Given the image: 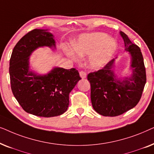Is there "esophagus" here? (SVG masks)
Segmentation results:
<instances>
[{
  "mask_svg": "<svg viewBox=\"0 0 154 154\" xmlns=\"http://www.w3.org/2000/svg\"><path fill=\"white\" fill-rule=\"evenodd\" d=\"M80 73V76H81V79H85L86 76H87V74H86L85 72H84V71H81V72L79 73Z\"/></svg>",
  "mask_w": 154,
  "mask_h": 154,
  "instance_id": "1",
  "label": "esophagus"
}]
</instances>
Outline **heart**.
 <instances>
[{
  "label": "heart",
  "instance_id": "obj_1",
  "mask_svg": "<svg viewBox=\"0 0 154 154\" xmlns=\"http://www.w3.org/2000/svg\"><path fill=\"white\" fill-rule=\"evenodd\" d=\"M117 50V43L105 33L93 32L84 33L73 45V49L66 48L65 53L71 60L88 55L87 64L91 69L97 70L110 62Z\"/></svg>",
  "mask_w": 154,
  "mask_h": 154
}]
</instances>
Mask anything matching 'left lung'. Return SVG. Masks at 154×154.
<instances>
[{
    "instance_id": "left-lung-1",
    "label": "left lung",
    "mask_w": 154,
    "mask_h": 154,
    "mask_svg": "<svg viewBox=\"0 0 154 154\" xmlns=\"http://www.w3.org/2000/svg\"><path fill=\"white\" fill-rule=\"evenodd\" d=\"M119 33L123 39L125 51L130 57V74L121 77L115 73L116 57L102 69L88 75L91 84L92 107L104 116H116L134 108L140 100L146 81L140 48L132 43L125 33Z\"/></svg>"
}]
</instances>
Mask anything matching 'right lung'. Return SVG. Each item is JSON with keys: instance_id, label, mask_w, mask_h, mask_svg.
Wrapping results in <instances>:
<instances>
[{"instance_id": "right-lung-1", "label": "right lung", "mask_w": 154, "mask_h": 154, "mask_svg": "<svg viewBox=\"0 0 154 154\" xmlns=\"http://www.w3.org/2000/svg\"><path fill=\"white\" fill-rule=\"evenodd\" d=\"M56 50L49 29H35L14 46L10 60L12 93L26 112L41 117L62 115L69 104V93L81 80L75 69L54 66L47 73H38L30 65V57L40 48Z\"/></svg>"}]
</instances>
